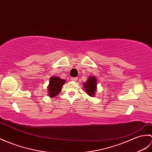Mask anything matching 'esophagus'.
<instances>
[{"label":"esophagus","instance_id":"esophagus-1","mask_svg":"<svg viewBox=\"0 0 152 152\" xmlns=\"http://www.w3.org/2000/svg\"><path fill=\"white\" fill-rule=\"evenodd\" d=\"M70 80L73 81V82H75L77 80V77H70Z\"/></svg>","mask_w":152,"mask_h":152}]
</instances>
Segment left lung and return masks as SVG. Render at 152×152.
Returning a JSON list of instances; mask_svg holds the SVG:
<instances>
[{
	"label": "left lung",
	"mask_w": 152,
	"mask_h": 152,
	"mask_svg": "<svg viewBox=\"0 0 152 152\" xmlns=\"http://www.w3.org/2000/svg\"><path fill=\"white\" fill-rule=\"evenodd\" d=\"M85 92L90 96L93 97L96 93L97 88V80L94 76H91L88 77L86 83H83Z\"/></svg>",
	"instance_id": "8db88e82"
}]
</instances>
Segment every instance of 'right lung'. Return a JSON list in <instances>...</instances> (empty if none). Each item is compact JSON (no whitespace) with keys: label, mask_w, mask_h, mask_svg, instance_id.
I'll use <instances>...</instances> for the list:
<instances>
[{"label":"right lung","mask_w":152,"mask_h":152,"mask_svg":"<svg viewBox=\"0 0 152 152\" xmlns=\"http://www.w3.org/2000/svg\"><path fill=\"white\" fill-rule=\"evenodd\" d=\"M65 83V80L57 76H51L48 86V95L50 98H54L61 92V88Z\"/></svg>","instance_id":"obj_1"}]
</instances>
